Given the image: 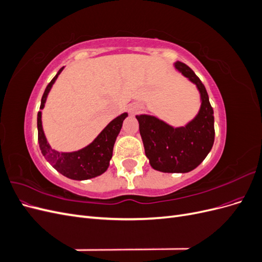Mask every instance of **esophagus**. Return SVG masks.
I'll return each mask as SVG.
<instances>
[{"instance_id":"1","label":"esophagus","mask_w":262,"mask_h":262,"mask_svg":"<svg viewBox=\"0 0 262 262\" xmlns=\"http://www.w3.org/2000/svg\"><path fill=\"white\" fill-rule=\"evenodd\" d=\"M129 112L131 115H137L141 112V106L139 104H132L129 107Z\"/></svg>"}]
</instances>
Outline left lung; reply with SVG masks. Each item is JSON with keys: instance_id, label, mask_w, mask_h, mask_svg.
Wrapping results in <instances>:
<instances>
[{"instance_id": "8db88e82", "label": "left lung", "mask_w": 262, "mask_h": 262, "mask_svg": "<svg viewBox=\"0 0 262 262\" xmlns=\"http://www.w3.org/2000/svg\"><path fill=\"white\" fill-rule=\"evenodd\" d=\"M175 68L195 84L201 97L199 113L185 126L173 128L161 119L149 115L137 116L145 155L155 170L163 172H188L199 166L214 143V116L209 95L193 71L182 62Z\"/></svg>"}]
</instances>
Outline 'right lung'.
<instances>
[{
	"label": "right lung",
	"instance_id": "1",
	"mask_svg": "<svg viewBox=\"0 0 262 262\" xmlns=\"http://www.w3.org/2000/svg\"><path fill=\"white\" fill-rule=\"evenodd\" d=\"M62 70L63 68L59 70L57 75L46 87L41 98L40 110L43 109L51 87L57 81ZM126 117H128V114L123 113L122 115L115 118L98 134L97 138L87 146L75 150V152H59V150L53 149L46 139L41 122V112H39L37 116L39 147H40L41 153L46 160L63 176L74 180H86L97 177L104 173L109 167V162L113 157L116 139L121 130L122 122Z\"/></svg>",
	"mask_w": 262,
	"mask_h": 262
}]
</instances>
